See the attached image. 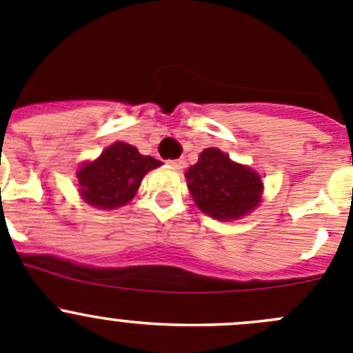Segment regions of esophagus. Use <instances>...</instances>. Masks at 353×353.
<instances>
[{
    "mask_svg": "<svg viewBox=\"0 0 353 353\" xmlns=\"http://www.w3.org/2000/svg\"><path fill=\"white\" fill-rule=\"evenodd\" d=\"M170 166L173 168V170H176V171H182L183 168H185V161H183V159H174V161H170Z\"/></svg>",
    "mask_w": 353,
    "mask_h": 353,
    "instance_id": "obj_1",
    "label": "esophagus"
}]
</instances>
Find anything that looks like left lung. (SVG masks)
<instances>
[{"instance_id": "8db88e82", "label": "left lung", "mask_w": 353, "mask_h": 353, "mask_svg": "<svg viewBox=\"0 0 353 353\" xmlns=\"http://www.w3.org/2000/svg\"><path fill=\"white\" fill-rule=\"evenodd\" d=\"M187 187L197 208L214 220L246 216L261 201L260 174L244 164L234 163L220 149H204L199 161L185 173Z\"/></svg>"}]
</instances>
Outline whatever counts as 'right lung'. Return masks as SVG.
Segmentation results:
<instances>
[{"mask_svg": "<svg viewBox=\"0 0 353 353\" xmlns=\"http://www.w3.org/2000/svg\"><path fill=\"white\" fill-rule=\"evenodd\" d=\"M161 166V161L142 156L137 147L126 142H114L100 157L81 164L76 176L79 194L90 206L114 210L135 197L143 176Z\"/></svg>", "mask_w": 353, "mask_h": 353, "instance_id": "1", "label": "right lung"}]
</instances>
